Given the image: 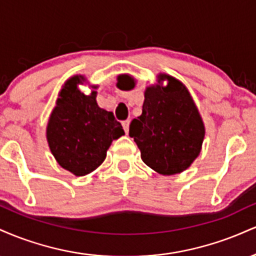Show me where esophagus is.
I'll list each match as a JSON object with an SVG mask.
<instances>
[{"label": "esophagus", "instance_id": "34e87169", "mask_svg": "<svg viewBox=\"0 0 256 256\" xmlns=\"http://www.w3.org/2000/svg\"><path fill=\"white\" fill-rule=\"evenodd\" d=\"M122 128H124L125 130V134H128V126H130V120H125V122H122Z\"/></svg>", "mask_w": 256, "mask_h": 256}]
</instances>
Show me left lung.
<instances>
[{"mask_svg":"<svg viewBox=\"0 0 256 256\" xmlns=\"http://www.w3.org/2000/svg\"><path fill=\"white\" fill-rule=\"evenodd\" d=\"M168 80L164 87L160 83ZM128 79L119 77L118 86ZM128 134L146 166L164 176L185 171L201 152L204 125L185 85L168 74L146 89L142 114L130 124Z\"/></svg>","mask_w":256,"mask_h":256,"instance_id":"obj_1","label":"left lung"}]
</instances>
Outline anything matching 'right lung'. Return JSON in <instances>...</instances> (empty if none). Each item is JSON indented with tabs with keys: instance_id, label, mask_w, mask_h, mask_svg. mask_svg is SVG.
<instances>
[{
	"instance_id": "1",
	"label": "right lung",
	"mask_w": 256,
	"mask_h": 256,
	"mask_svg": "<svg viewBox=\"0 0 256 256\" xmlns=\"http://www.w3.org/2000/svg\"><path fill=\"white\" fill-rule=\"evenodd\" d=\"M84 80L83 76H74L64 83L46 126L55 160L78 177L95 171L112 142L125 134L113 113L98 107L96 91L85 95L78 89Z\"/></svg>"
}]
</instances>
